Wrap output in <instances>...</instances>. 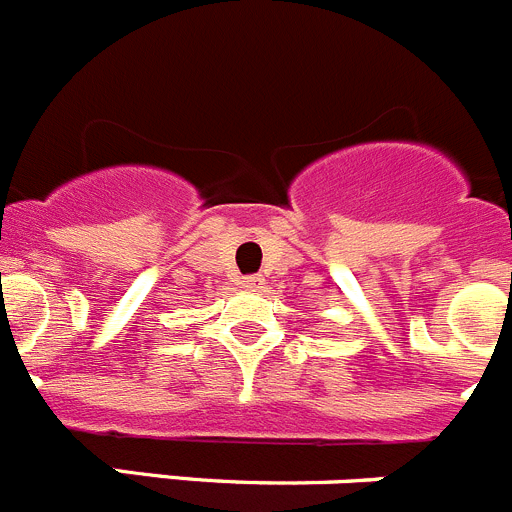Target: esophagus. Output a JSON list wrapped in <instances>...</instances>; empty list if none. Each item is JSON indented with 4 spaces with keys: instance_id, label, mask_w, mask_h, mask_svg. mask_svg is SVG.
Masks as SVG:
<instances>
[{
    "instance_id": "1",
    "label": "esophagus",
    "mask_w": 512,
    "mask_h": 512,
    "mask_svg": "<svg viewBox=\"0 0 512 512\" xmlns=\"http://www.w3.org/2000/svg\"><path fill=\"white\" fill-rule=\"evenodd\" d=\"M241 287H243V289H251V292H256V289L264 287V276H261V274H248V276H243V279H241Z\"/></svg>"
}]
</instances>
